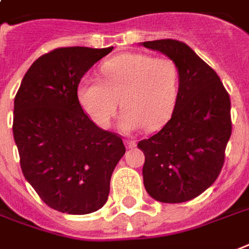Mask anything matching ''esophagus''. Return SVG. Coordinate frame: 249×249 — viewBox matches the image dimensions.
Masks as SVG:
<instances>
[{"instance_id":"1","label":"esophagus","mask_w":249,"mask_h":249,"mask_svg":"<svg viewBox=\"0 0 249 249\" xmlns=\"http://www.w3.org/2000/svg\"><path fill=\"white\" fill-rule=\"evenodd\" d=\"M125 146H126V149H133V147H136V142L130 141V140H125Z\"/></svg>"}]
</instances>
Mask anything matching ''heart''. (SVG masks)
<instances>
[{
	"mask_svg": "<svg viewBox=\"0 0 249 249\" xmlns=\"http://www.w3.org/2000/svg\"><path fill=\"white\" fill-rule=\"evenodd\" d=\"M103 79L85 77L77 87L78 102L87 116L107 129L120 100L124 109L120 128L124 132L155 130L166 124L175 107L179 73L170 58L146 53H124L100 68Z\"/></svg>",
	"mask_w": 249,
	"mask_h": 249,
	"instance_id": "1",
	"label": "heart"
}]
</instances>
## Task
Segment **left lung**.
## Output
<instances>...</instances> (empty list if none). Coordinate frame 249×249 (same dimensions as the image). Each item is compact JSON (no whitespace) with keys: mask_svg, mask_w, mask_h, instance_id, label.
<instances>
[{"mask_svg":"<svg viewBox=\"0 0 249 249\" xmlns=\"http://www.w3.org/2000/svg\"><path fill=\"white\" fill-rule=\"evenodd\" d=\"M175 62L179 90L164 126L138 142L145 154L143 185L154 200L179 204L200 196L217 180L231 136L230 96L192 48L172 39L143 41Z\"/></svg>","mask_w":249,"mask_h":249,"instance_id":"8db88e82","label":"left lung"}]
</instances>
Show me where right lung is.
<instances>
[{"label": "right lung", "instance_id": "right-lung-1", "mask_svg": "<svg viewBox=\"0 0 249 249\" xmlns=\"http://www.w3.org/2000/svg\"><path fill=\"white\" fill-rule=\"evenodd\" d=\"M112 49L68 47L43 54L15 95L13 134L22 172L41 200L61 213L99 210L125 154L123 140L98 128L77 96L81 78Z\"/></svg>", "mask_w": 249, "mask_h": 249}]
</instances>
